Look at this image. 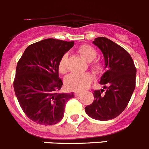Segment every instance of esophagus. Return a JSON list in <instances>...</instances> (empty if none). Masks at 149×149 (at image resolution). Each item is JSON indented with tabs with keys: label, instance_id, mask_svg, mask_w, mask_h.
I'll list each match as a JSON object with an SVG mask.
<instances>
[{
	"label": "esophagus",
	"instance_id": "esophagus-1",
	"mask_svg": "<svg viewBox=\"0 0 149 149\" xmlns=\"http://www.w3.org/2000/svg\"><path fill=\"white\" fill-rule=\"evenodd\" d=\"M82 94L81 93H80V92H77V93H74V96H76V97H77V96H80Z\"/></svg>",
	"mask_w": 149,
	"mask_h": 149
}]
</instances>
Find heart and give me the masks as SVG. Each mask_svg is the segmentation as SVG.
<instances>
[{
  "label": "heart",
  "mask_w": 149,
  "mask_h": 149,
  "mask_svg": "<svg viewBox=\"0 0 149 149\" xmlns=\"http://www.w3.org/2000/svg\"><path fill=\"white\" fill-rule=\"evenodd\" d=\"M84 60L89 62V68L95 76L99 77L104 72V65L101 60L95 59L97 56V51L89 45H83L77 50ZM68 54H64L58 63L59 72L65 74L67 72ZM93 81V76L89 72L83 74H72L65 78V85L67 89L73 91H82L86 89Z\"/></svg>",
  "instance_id": "obj_1"
}]
</instances>
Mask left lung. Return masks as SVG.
Wrapping results in <instances>:
<instances>
[{
	"label": "left lung",
	"instance_id": "8db88e82",
	"mask_svg": "<svg viewBox=\"0 0 149 149\" xmlns=\"http://www.w3.org/2000/svg\"><path fill=\"white\" fill-rule=\"evenodd\" d=\"M93 44L103 54L106 72L99 82L103 88L94 91V101L85 111L96 120H110L122 113L131 99L136 86V68L128 52L110 39L98 37Z\"/></svg>",
	"mask_w": 149,
	"mask_h": 149
}]
</instances>
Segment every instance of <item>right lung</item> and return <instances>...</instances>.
Returning <instances> with one entry per match:
<instances>
[{
  "instance_id": "add662e5",
  "label": "right lung",
  "mask_w": 149,
  "mask_h": 149,
  "mask_svg": "<svg viewBox=\"0 0 149 149\" xmlns=\"http://www.w3.org/2000/svg\"><path fill=\"white\" fill-rule=\"evenodd\" d=\"M73 46V41L44 39L29 45L17 63L14 91L24 113L36 123H58L66 102L74 98L73 93L59 92L63 81L58 69L62 56Z\"/></svg>"
}]
</instances>
